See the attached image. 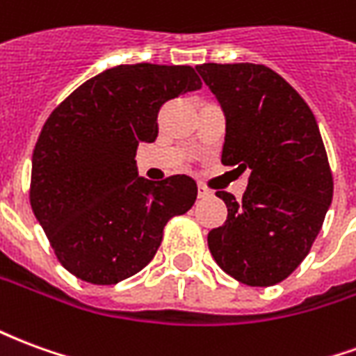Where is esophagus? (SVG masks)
<instances>
[{
  "instance_id": "obj_1",
  "label": "esophagus",
  "mask_w": 356,
  "mask_h": 356,
  "mask_svg": "<svg viewBox=\"0 0 356 356\" xmlns=\"http://www.w3.org/2000/svg\"><path fill=\"white\" fill-rule=\"evenodd\" d=\"M208 196H211V191L204 185H198V198H208Z\"/></svg>"
}]
</instances>
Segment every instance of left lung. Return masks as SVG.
Wrapping results in <instances>:
<instances>
[{
    "mask_svg": "<svg viewBox=\"0 0 356 356\" xmlns=\"http://www.w3.org/2000/svg\"><path fill=\"white\" fill-rule=\"evenodd\" d=\"M196 70L227 116L221 163L250 170L242 200L216 193L229 213L223 227L209 231V252L238 282H282L309 254L334 194L316 120L267 66L206 63Z\"/></svg>",
    "mask_w": 356,
    "mask_h": 356,
    "instance_id": "1",
    "label": "left lung"
}]
</instances>
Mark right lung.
<instances>
[{
  "mask_svg": "<svg viewBox=\"0 0 356 356\" xmlns=\"http://www.w3.org/2000/svg\"><path fill=\"white\" fill-rule=\"evenodd\" d=\"M200 88L193 66L120 65L51 112L32 154L30 204L74 276L110 286L137 275L158 252L165 223L193 208L194 179L139 177L135 154L158 137L162 104Z\"/></svg>",
  "mask_w": 356,
  "mask_h": 356,
  "instance_id": "obj_1",
  "label": "right lung"
}]
</instances>
